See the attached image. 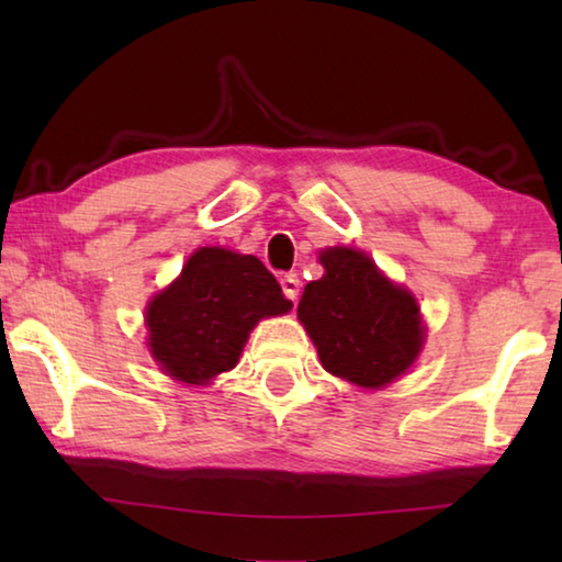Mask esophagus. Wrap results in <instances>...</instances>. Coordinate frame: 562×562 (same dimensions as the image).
Segmentation results:
<instances>
[{
  "label": "esophagus",
  "instance_id": "obj_1",
  "mask_svg": "<svg viewBox=\"0 0 562 562\" xmlns=\"http://www.w3.org/2000/svg\"><path fill=\"white\" fill-rule=\"evenodd\" d=\"M280 284H282L284 297L292 300V302H297V297H300V278H297V274L288 272V274H284V278L280 280Z\"/></svg>",
  "mask_w": 562,
  "mask_h": 562
}]
</instances>
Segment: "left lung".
<instances>
[{
    "label": "left lung",
    "instance_id": "left-lung-1",
    "mask_svg": "<svg viewBox=\"0 0 562 562\" xmlns=\"http://www.w3.org/2000/svg\"><path fill=\"white\" fill-rule=\"evenodd\" d=\"M325 274L304 288L297 315L322 367L359 386H384L404 374L424 341L412 294L389 282L364 252L329 247Z\"/></svg>",
    "mask_w": 562,
    "mask_h": 562
}]
</instances>
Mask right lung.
Masks as SVG:
<instances>
[{"label":"right lung","instance_id":"obj_1","mask_svg":"<svg viewBox=\"0 0 562 562\" xmlns=\"http://www.w3.org/2000/svg\"><path fill=\"white\" fill-rule=\"evenodd\" d=\"M292 307L252 255L201 247L183 274L148 304V345L178 382L205 384L237 364L250 329Z\"/></svg>","mask_w":562,"mask_h":562}]
</instances>
